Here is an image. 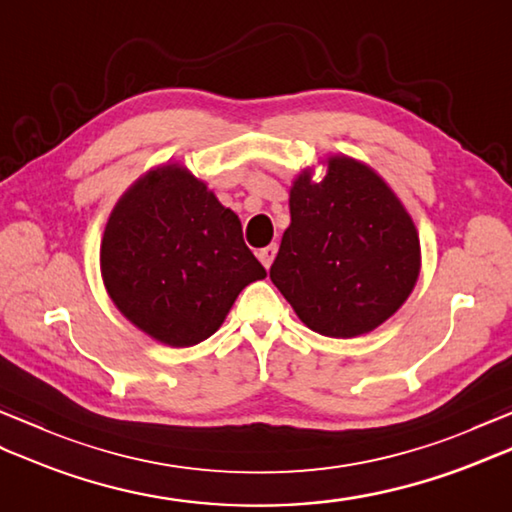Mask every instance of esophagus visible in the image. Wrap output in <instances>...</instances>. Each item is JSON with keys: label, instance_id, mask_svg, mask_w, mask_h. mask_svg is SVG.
<instances>
[{"label": "esophagus", "instance_id": "obj_1", "mask_svg": "<svg viewBox=\"0 0 512 512\" xmlns=\"http://www.w3.org/2000/svg\"><path fill=\"white\" fill-rule=\"evenodd\" d=\"M257 255H259V262H262V264L266 266V270H268L270 266H273V259H275V255H277V246L270 244V246L259 250Z\"/></svg>", "mask_w": 512, "mask_h": 512}]
</instances>
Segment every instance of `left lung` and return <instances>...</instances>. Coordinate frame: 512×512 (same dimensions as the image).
<instances>
[{
    "instance_id": "left-lung-1",
    "label": "left lung",
    "mask_w": 512,
    "mask_h": 512,
    "mask_svg": "<svg viewBox=\"0 0 512 512\" xmlns=\"http://www.w3.org/2000/svg\"><path fill=\"white\" fill-rule=\"evenodd\" d=\"M290 187V226L270 279L310 330L354 339L376 330L411 295L420 237L405 204L365 162L336 154L317 182Z\"/></svg>"
}]
</instances>
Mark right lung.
Segmentation results:
<instances>
[{"instance_id":"1","label":"right lung","mask_w":512,"mask_h":512,"mask_svg":"<svg viewBox=\"0 0 512 512\" xmlns=\"http://www.w3.org/2000/svg\"><path fill=\"white\" fill-rule=\"evenodd\" d=\"M101 277L123 317L158 343L191 347L220 330L239 292L266 277L242 222L193 173L167 162L110 213Z\"/></svg>"}]
</instances>
